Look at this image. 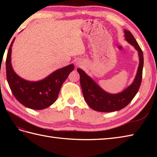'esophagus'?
<instances>
[{
    "label": "esophagus",
    "instance_id": "esophagus-1",
    "mask_svg": "<svg viewBox=\"0 0 157 157\" xmlns=\"http://www.w3.org/2000/svg\"><path fill=\"white\" fill-rule=\"evenodd\" d=\"M82 65H83V63H82V62H80V61H78V62L76 63V66L81 67V66H82Z\"/></svg>",
    "mask_w": 157,
    "mask_h": 157
}]
</instances>
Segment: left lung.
Segmentation results:
<instances>
[{"mask_svg":"<svg viewBox=\"0 0 157 157\" xmlns=\"http://www.w3.org/2000/svg\"><path fill=\"white\" fill-rule=\"evenodd\" d=\"M125 38L138 51L140 63L134 81L129 87L118 94H112L105 92L81 69L77 71L80 76V84L86 103L93 110L99 112L119 111L128 105L137 94L141 85L144 56L134 36L128 30H124Z\"/></svg>","mask_w":157,"mask_h":157,"instance_id":"left-lung-1","label":"left lung"}]
</instances>
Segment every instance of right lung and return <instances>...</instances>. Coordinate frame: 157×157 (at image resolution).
<instances>
[{"label":"right lung","instance_id":"right-lung-1","mask_svg":"<svg viewBox=\"0 0 157 157\" xmlns=\"http://www.w3.org/2000/svg\"><path fill=\"white\" fill-rule=\"evenodd\" d=\"M15 39L9 46L6 59V79L10 89L15 98L26 107L34 110L47 108L56 101L61 86L74 69V65L56 70L40 81L25 80L16 74L11 65V48Z\"/></svg>","mask_w":157,"mask_h":157}]
</instances>
